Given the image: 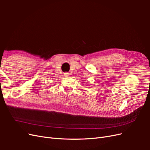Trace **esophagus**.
<instances>
[{
	"instance_id": "34e87169",
	"label": "esophagus",
	"mask_w": 150,
	"mask_h": 150,
	"mask_svg": "<svg viewBox=\"0 0 150 150\" xmlns=\"http://www.w3.org/2000/svg\"><path fill=\"white\" fill-rule=\"evenodd\" d=\"M64 76L65 77L69 76V73H68V72H65V73H64Z\"/></svg>"
}]
</instances>
